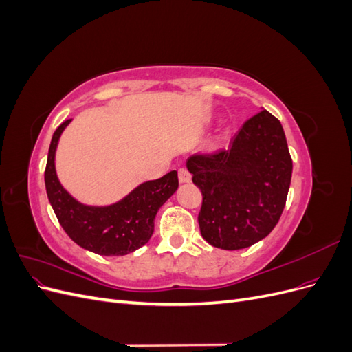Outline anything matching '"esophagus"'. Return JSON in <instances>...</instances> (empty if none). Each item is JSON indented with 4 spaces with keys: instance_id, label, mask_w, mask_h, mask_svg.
I'll use <instances>...</instances> for the list:
<instances>
[{
    "instance_id": "34e87169",
    "label": "esophagus",
    "mask_w": 352,
    "mask_h": 352,
    "mask_svg": "<svg viewBox=\"0 0 352 352\" xmlns=\"http://www.w3.org/2000/svg\"><path fill=\"white\" fill-rule=\"evenodd\" d=\"M177 175H179V182L180 184H189L190 182V173L188 172V168H185V167H180L179 170H177Z\"/></svg>"
}]
</instances>
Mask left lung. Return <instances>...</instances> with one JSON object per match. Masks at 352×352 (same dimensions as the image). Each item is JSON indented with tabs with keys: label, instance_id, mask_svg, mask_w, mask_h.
I'll list each match as a JSON object with an SVG mask.
<instances>
[{
	"label": "left lung",
	"instance_id": "8db88e82",
	"mask_svg": "<svg viewBox=\"0 0 352 352\" xmlns=\"http://www.w3.org/2000/svg\"><path fill=\"white\" fill-rule=\"evenodd\" d=\"M186 167L202 194L201 235L212 247L248 248L278 225L292 158L280 122L267 110L245 122L228 150L190 155Z\"/></svg>",
	"mask_w": 352,
	"mask_h": 352
}]
</instances>
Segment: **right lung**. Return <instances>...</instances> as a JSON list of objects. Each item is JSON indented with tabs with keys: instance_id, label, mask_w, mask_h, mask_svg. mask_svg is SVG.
I'll use <instances>...</instances> for the list:
<instances>
[{
	"instance_id": "add662e5",
	"label": "right lung",
	"mask_w": 352,
	"mask_h": 352,
	"mask_svg": "<svg viewBox=\"0 0 352 352\" xmlns=\"http://www.w3.org/2000/svg\"><path fill=\"white\" fill-rule=\"evenodd\" d=\"M69 123L70 119L57 127L50 145L45 167V188L50 204L61 228L79 247L100 255L133 252L150 241L158 208L179 186L177 172L173 170L163 177L140 185L113 206H83L61 186L54 166L60 135Z\"/></svg>"
}]
</instances>
